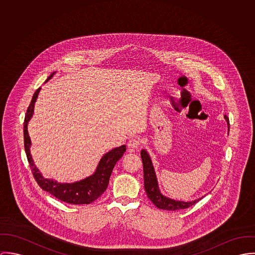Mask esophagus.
Returning <instances> with one entry per match:
<instances>
[{
	"label": "esophagus",
	"mask_w": 255,
	"mask_h": 255,
	"mask_svg": "<svg viewBox=\"0 0 255 255\" xmlns=\"http://www.w3.org/2000/svg\"><path fill=\"white\" fill-rule=\"evenodd\" d=\"M140 140L137 139V138H132L128 141V147L129 148H132V149H135V148H138L139 145H140Z\"/></svg>",
	"instance_id": "esophagus-1"
}]
</instances>
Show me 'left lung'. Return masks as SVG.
<instances>
[{
	"label": "left lung",
	"mask_w": 255,
	"mask_h": 255,
	"mask_svg": "<svg viewBox=\"0 0 255 255\" xmlns=\"http://www.w3.org/2000/svg\"><path fill=\"white\" fill-rule=\"evenodd\" d=\"M227 123H228V128L230 129V123H229V118L225 115ZM141 161H142V166H143V185H144V190L146 193L147 198L150 199V201L159 209L163 210H169V211H174V210H180V209H185L189 208L190 206L194 205L197 203L198 200L201 198H198L193 201L185 202V201H178L174 199H170L164 196H162L159 192L158 186H157V181H156V176L154 173V169L150 160L149 155L147 152L142 149L141 151Z\"/></svg>",
	"instance_id": "obj_1"
}]
</instances>
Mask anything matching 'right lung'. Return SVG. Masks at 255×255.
I'll return each instance as SVG.
<instances>
[{
    "instance_id": "1",
    "label": "right lung",
    "mask_w": 255,
    "mask_h": 255,
    "mask_svg": "<svg viewBox=\"0 0 255 255\" xmlns=\"http://www.w3.org/2000/svg\"><path fill=\"white\" fill-rule=\"evenodd\" d=\"M53 74L47 80H49L53 76ZM40 90L41 88H38L34 93L23 122L24 148L31 172L40 188L50 193L57 199L70 204H89L95 201L97 198H100L107 190L114 165L122 157L123 153L126 150V146L121 145L106 153L101 159L94 175L86 178L85 180H82L80 182H76L73 184H60L57 183V181L44 179L41 173H39V170L36 168V166L33 163L29 149L31 141L27 131V123L34 113V105Z\"/></svg>"
}]
</instances>
